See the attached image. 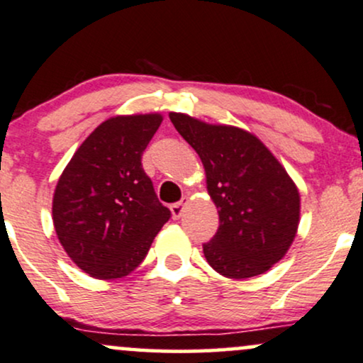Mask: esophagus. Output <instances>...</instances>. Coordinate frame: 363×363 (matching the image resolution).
Here are the masks:
<instances>
[{"mask_svg": "<svg viewBox=\"0 0 363 363\" xmlns=\"http://www.w3.org/2000/svg\"><path fill=\"white\" fill-rule=\"evenodd\" d=\"M186 203H187V199H182V201H179V203H174L172 206H170V213H172L174 220H179V218H181L182 211H184Z\"/></svg>", "mask_w": 363, "mask_h": 363, "instance_id": "obj_1", "label": "esophagus"}]
</instances>
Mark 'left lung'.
<instances>
[{
	"label": "left lung",
	"mask_w": 363,
	"mask_h": 363,
	"mask_svg": "<svg viewBox=\"0 0 363 363\" xmlns=\"http://www.w3.org/2000/svg\"><path fill=\"white\" fill-rule=\"evenodd\" d=\"M181 137L198 152L220 226L203 245L221 276L264 274L289 250L299 225V193L289 174L255 135L170 113Z\"/></svg>",
	"instance_id": "obj_1"
}]
</instances>
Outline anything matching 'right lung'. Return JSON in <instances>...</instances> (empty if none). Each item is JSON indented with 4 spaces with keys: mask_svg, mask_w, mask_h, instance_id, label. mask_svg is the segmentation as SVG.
<instances>
[{
    "mask_svg": "<svg viewBox=\"0 0 363 363\" xmlns=\"http://www.w3.org/2000/svg\"><path fill=\"white\" fill-rule=\"evenodd\" d=\"M160 115L103 121L72 155L57 182L52 218L59 242L91 277L128 276L145 259L170 211L157 198L142 154Z\"/></svg>",
    "mask_w": 363,
    "mask_h": 363,
    "instance_id": "1",
    "label": "right lung"
}]
</instances>
